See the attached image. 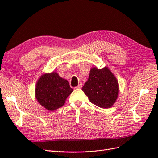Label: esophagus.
<instances>
[{
	"label": "esophagus",
	"mask_w": 158,
	"mask_h": 158,
	"mask_svg": "<svg viewBox=\"0 0 158 158\" xmlns=\"http://www.w3.org/2000/svg\"><path fill=\"white\" fill-rule=\"evenodd\" d=\"M82 84H79L78 86L75 87V89H81V88H82Z\"/></svg>",
	"instance_id": "34e87169"
}]
</instances>
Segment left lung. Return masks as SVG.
I'll return each mask as SVG.
<instances>
[{
	"label": "left lung",
	"instance_id": "1",
	"mask_svg": "<svg viewBox=\"0 0 158 158\" xmlns=\"http://www.w3.org/2000/svg\"><path fill=\"white\" fill-rule=\"evenodd\" d=\"M82 89L91 103L104 109L113 106L119 92L118 81L107 67L91 69L88 80Z\"/></svg>",
	"mask_w": 158,
	"mask_h": 158
}]
</instances>
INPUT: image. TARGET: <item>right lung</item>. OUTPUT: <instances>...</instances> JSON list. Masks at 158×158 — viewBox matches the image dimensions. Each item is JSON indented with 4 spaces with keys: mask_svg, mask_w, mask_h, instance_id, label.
<instances>
[{
    "mask_svg": "<svg viewBox=\"0 0 158 158\" xmlns=\"http://www.w3.org/2000/svg\"><path fill=\"white\" fill-rule=\"evenodd\" d=\"M69 82L55 72L43 74L35 87V98L41 106L49 111L61 107L69 95L73 92Z\"/></svg>",
    "mask_w": 158,
    "mask_h": 158,
    "instance_id": "1",
    "label": "right lung"
}]
</instances>
